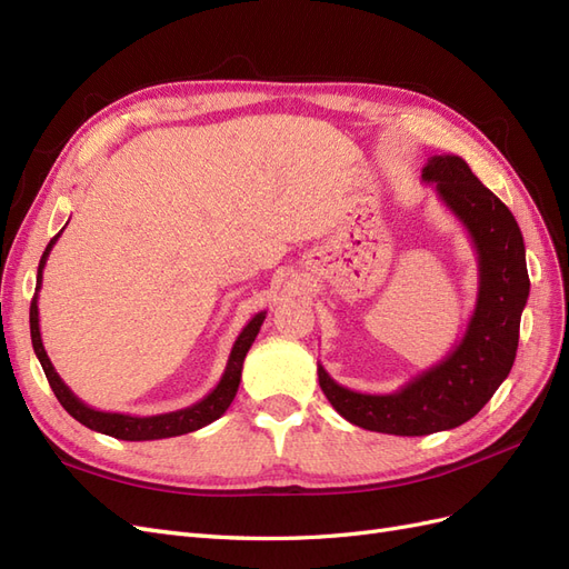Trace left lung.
<instances>
[{
  "label": "left lung",
  "instance_id": "left-lung-1",
  "mask_svg": "<svg viewBox=\"0 0 569 569\" xmlns=\"http://www.w3.org/2000/svg\"><path fill=\"white\" fill-rule=\"evenodd\" d=\"M422 180L435 184L477 251L479 289L468 330L441 363L393 393L351 391L318 363L320 389L341 418L370 432L396 437L453 429L489 403L515 363L520 318L529 297L525 239L508 206L453 153L429 159Z\"/></svg>",
  "mask_w": 569,
  "mask_h": 569
}]
</instances>
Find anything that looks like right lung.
Returning <instances> with one entry per match:
<instances>
[{
  "label": "right lung",
  "mask_w": 569,
  "mask_h": 569,
  "mask_svg": "<svg viewBox=\"0 0 569 569\" xmlns=\"http://www.w3.org/2000/svg\"><path fill=\"white\" fill-rule=\"evenodd\" d=\"M63 232V230H61ZM54 234L51 242L47 244L40 266H38V287H36V297H32L30 303V339H32V349H36V356L40 358V366L47 375V382L51 387V391L57 393L59 403L71 412V416L84 425L94 429V432L109 435L116 439L123 441H153V439H168V437H180L187 432H197V429L211 425L213 420H218L222 412H226L234 399V393L239 389V380H242V366L244 358L251 349V343L261 330V325L266 320V311L256 313L242 332H239L234 347L230 351L226 372H222L220 382L216 385V389L203 396L201 401H197L194 406L182 408V410H173V412H163V416H149V418H134V416H126V412H104V410H94L88 403H82L78 396L63 385V380L59 377V372L51 366V360L42 347V337H40V316H38V291L42 287V270L49 258L51 247L57 244V239L61 237Z\"/></svg>",
  "instance_id": "1"
}]
</instances>
